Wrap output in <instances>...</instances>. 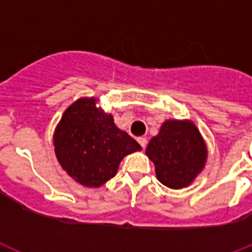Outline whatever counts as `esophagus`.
<instances>
[{
	"mask_svg": "<svg viewBox=\"0 0 252 252\" xmlns=\"http://www.w3.org/2000/svg\"><path fill=\"white\" fill-rule=\"evenodd\" d=\"M137 141H138L139 145L142 146V149H145L146 146H147V138H146V137H139Z\"/></svg>",
	"mask_w": 252,
	"mask_h": 252,
	"instance_id": "34e87169",
	"label": "esophagus"
}]
</instances>
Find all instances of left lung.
Listing matches in <instances>:
<instances>
[{
    "label": "left lung",
    "instance_id": "left-lung-1",
    "mask_svg": "<svg viewBox=\"0 0 252 252\" xmlns=\"http://www.w3.org/2000/svg\"><path fill=\"white\" fill-rule=\"evenodd\" d=\"M146 155L155 165L156 178L173 189L188 187L204 170L208 147L191 120H165L150 141Z\"/></svg>",
    "mask_w": 252,
    "mask_h": 252
}]
</instances>
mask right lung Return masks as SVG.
<instances>
[{"label": "right lung", "instance_id": "add662e5", "mask_svg": "<svg viewBox=\"0 0 252 252\" xmlns=\"http://www.w3.org/2000/svg\"><path fill=\"white\" fill-rule=\"evenodd\" d=\"M55 155L69 177L83 187L97 188L115 177L124 156L141 151L136 139L97 106V98L82 97L67 107L54 132Z\"/></svg>", "mask_w": 252, "mask_h": 252}]
</instances>
